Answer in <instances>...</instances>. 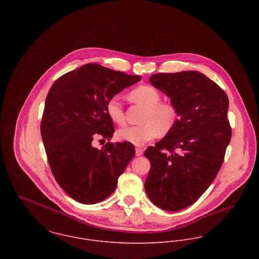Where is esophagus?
<instances>
[{
  "instance_id": "1",
  "label": "esophagus",
  "mask_w": 259,
  "mask_h": 259,
  "mask_svg": "<svg viewBox=\"0 0 259 259\" xmlns=\"http://www.w3.org/2000/svg\"><path fill=\"white\" fill-rule=\"evenodd\" d=\"M143 153H144V149L143 148H136V155L137 156H141V155H143Z\"/></svg>"
}]
</instances>
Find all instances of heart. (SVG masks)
I'll return each mask as SVG.
<instances>
[{
    "label": "heart",
    "instance_id": "b5f03b06",
    "mask_svg": "<svg viewBox=\"0 0 259 259\" xmlns=\"http://www.w3.org/2000/svg\"><path fill=\"white\" fill-rule=\"evenodd\" d=\"M130 99L146 109L143 124L128 125L120 128L117 136L120 140L138 147H143L155 139L158 134L168 133L175 125L177 111L167 103H159L158 92L149 85H141L130 93ZM107 113L112 121L118 124L124 122V111L117 97L110 99L106 105Z\"/></svg>",
    "mask_w": 259,
    "mask_h": 259
}]
</instances>
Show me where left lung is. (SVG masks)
<instances>
[{
	"label": "left lung",
	"mask_w": 259,
	"mask_h": 259,
	"mask_svg": "<svg viewBox=\"0 0 259 259\" xmlns=\"http://www.w3.org/2000/svg\"><path fill=\"white\" fill-rule=\"evenodd\" d=\"M178 119L167 135L145 151L150 170L145 183L157 207L179 211L194 203L217 178L231 139L228 98L213 80L195 71L151 74Z\"/></svg>",
	"instance_id": "obj_1"
}]
</instances>
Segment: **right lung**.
Listing matches in <instances>:
<instances>
[{"label": "right lung", "mask_w": 259, "mask_h": 259, "mask_svg": "<svg viewBox=\"0 0 259 259\" xmlns=\"http://www.w3.org/2000/svg\"><path fill=\"white\" fill-rule=\"evenodd\" d=\"M141 78L87 64L59 77L50 89L40 135L57 183L74 200L94 204L109 197L135 156L131 143H107L98 149L93 141H111L114 130L106 105Z\"/></svg>", "instance_id": "add662e5"}]
</instances>
